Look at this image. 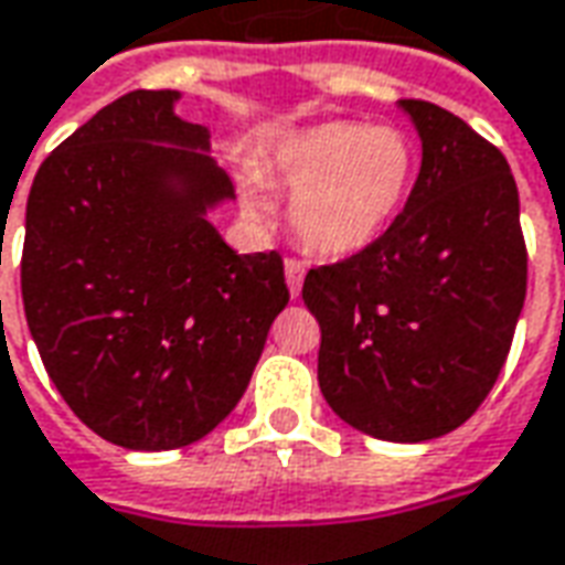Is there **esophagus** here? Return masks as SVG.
Wrapping results in <instances>:
<instances>
[{
	"label": "esophagus",
	"mask_w": 565,
	"mask_h": 565,
	"mask_svg": "<svg viewBox=\"0 0 565 565\" xmlns=\"http://www.w3.org/2000/svg\"><path fill=\"white\" fill-rule=\"evenodd\" d=\"M284 275H287V287H290V296L302 294V278H306V266L296 263V259H287L284 263Z\"/></svg>",
	"instance_id": "obj_1"
}]
</instances>
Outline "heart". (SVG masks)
<instances>
[{
  "label": "heart",
  "mask_w": 565,
  "mask_h": 565,
  "mask_svg": "<svg viewBox=\"0 0 565 565\" xmlns=\"http://www.w3.org/2000/svg\"><path fill=\"white\" fill-rule=\"evenodd\" d=\"M266 177L290 195L296 242L318 256H351L376 244L404 211L416 152L397 128L333 118L284 134ZM244 211L256 223L271 216L254 183L244 192Z\"/></svg>",
  "instance_id": "b5f03b06"
}]
</instances>
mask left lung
Masks as SVG:
<instances>
[{"label": "left lung", "instance_id": "8db88e82", "mask_svg": "<svg viewBox=\"0 0 565 565\" xmlns=\"http://www.w3.org/2000/svg\"><path fill=\"white\" fill-rule=\"evenodd\" d=\"M422 168L392 228L311 269L318 385L351 428L422 444L475 416L502 373L526 299L520 199L504 156L459 116L401 100Z\"/></svg>", "mask_w": 565, "mask_h": 565}]
</instances>
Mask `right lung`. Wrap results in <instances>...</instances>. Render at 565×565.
I'll use <instances>...</instances> for the list:
<instances>
[{"instance_id": "add662e5", "label": "right lung", "mask_w": 565, "mask_h": 565, "mask_svg": "<svg viewBox=\"0 0 565 565\" xmlns=\"http://www.w3.org/2000/svg\"><path fill=\"white\" fill-rule=\"evenodd\" d=\"M177 100L104 106L26 199L21 294L42 364L90 431L140 452L226 419L290 299L281 256H242L207 220L235 189Z\"/></svg>"}]
</instances>
